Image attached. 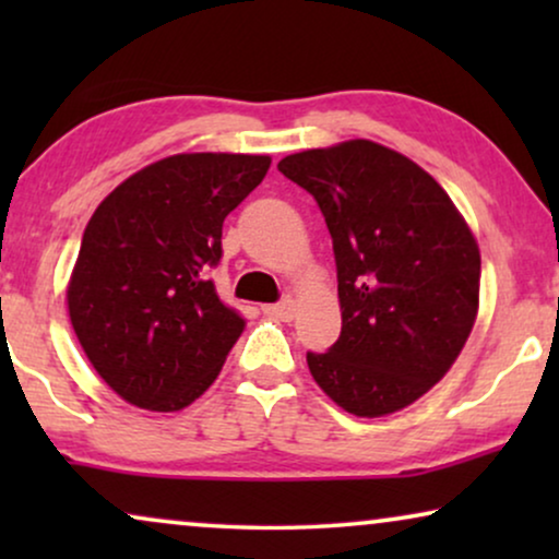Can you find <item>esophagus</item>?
<instances>
[{
  "label": "esophagus",
  "mask_w": 559,
  "mask_h": 559,
  "mask_svg": "<svg viewBox=\"0 0 559 559\" xmlns=\"http://www.w3.org/2000/svg\"><path fill=\"white\" fill-rule=\"evenodd\" d=\"M262 310L266 312V316H272V318H280V320H293V316H295V302L289 300V297H285V300H282V302L264 305Z\"/></svg>",
  "instance_id": "esophagus-1"
}]
</instances>
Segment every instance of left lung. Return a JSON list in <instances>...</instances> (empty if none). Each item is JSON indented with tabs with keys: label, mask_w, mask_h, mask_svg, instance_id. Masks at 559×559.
Masks as SVG:
<instances>
[{
	"label": "left lung",
	"mask_w": 559,
	"mask_h": 559,
	"mask_svg": "<svg viewBox=\"0 0 559 559\" xmlns=\"http://www.w3.org/2000/svg\"><path fill=\"white\" fill-rule=\"evenodd\" d=\"M277 170L323 211L341 335L308 354L318 386L356 417L407 407L445 377L478 312L480 254L432 175L369 140L289 155Z\"/></svg>",
	"instance_id": "left-lung-1"
}]
</instances>
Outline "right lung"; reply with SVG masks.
Instances as JSON below:
<instances>
[{
	"label": "right lung",
	"mask_w": 559,
	"mask_h": 559,
	"mask_svg": "<svg viewBox=\"0 0 559 559\" xmlns=\"http://www.w3.org/2000/svg\"><path fill=\"white\" fill-rule=\"evenodd\" d=\"M266 155L195 152L134 173L83 231L68 285L81 348L121 400L175 412L195 402L247 325L221 300L224 218L264 180Z\"/></svg>",
	"instance_id": "add662e5"
}]
</instances>
